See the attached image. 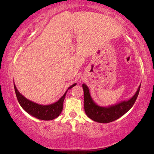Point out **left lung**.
<instances>
[{
  "label": "left lung",
  "instance_id": "8db88e82",
  "mask_svg": "<svg viewBox=\"0 0 154 154\" xmlns=\"http://www.w3.org/2000/svg\"><path fill=\"white\" fill-rule=\"evenodd\" d=\"M82 87L84 92V109L88 118L98 123H109L124 116L132 108L139 95L140 85L134 95L129 100L109 106H101L96 104L91 97L87 85L83 83Z\"/></svg>",
  "mask_w": 154,
  "mask_h": 154
}]
</instances>
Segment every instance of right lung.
Listing matches in <instances>:
<instances>
[{
    "mask_svg": "<svg viewBox=\"0 0 154 154\" xmlns=\"http://www.w3.org/2000/svg\"><path fill=\"white\" fill-rule=\"evenodd\" d=\"M76 84L77 83H74L73 85H72L71 86L68 88L64 94L57 102L48 105H39V104L34 103L32 101H30L28 99L26 98L17 90L15 84L14 89L20 106L28 114L38 119H41V120H51V119L58 118L60 115L62 109H63V103L67 91L69 89H71L72 87L76 85Z\"/></svg>",
    "mask_w": 154,
    "mask_h": 154,
    "instance_id": "obj_1",
    "label": "right lung"
}]
</instances>
